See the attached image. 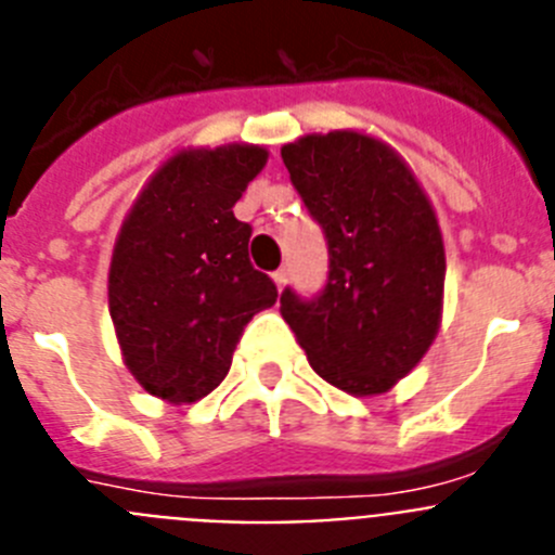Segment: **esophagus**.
I'll return each mask as SVG.
<instances>
[{"instance_id":"34e87169","label":"esophagus","mask_w":555,"mask_h":555,"mask_svg":"<svg viewBox=\"0 0 555 555\" xmlns=\"http://www.w3.org/2000/svg\"><path fill=\"white\" fill-rule=\"evenodd\" d=\"M272 278H274V283H278V288H283L288 283V269L281 267V269H278V272L272 274Z\"/></svg>"}]
</instances>
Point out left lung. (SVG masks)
<instances>
[{"mask_svg":"<svg viewBox=\"0 0 555 555\" xmlns=\"http://www.w3.org/2000/svg\"><path fill=\"white\" fill-rule=\"evenodd\" d=\"M292 185L327 244V281L281 313L313 372L347 395H380L434 345L444 292L439 222L409 166L352 130L281 150Z\"/></svg>","mask_w":555,"mask_h":555,"instance_id":"obj_1","label":"left lung"}]
</instances>
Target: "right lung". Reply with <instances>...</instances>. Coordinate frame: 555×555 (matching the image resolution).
Returning <instances> with one entry per match:
<instances>
[{"instance_id":"add662e5","label":"right lung","mask_w":555,"mask_h":555,"mask_svg":"<svg viewBox=\"0 0 555 555\" xmlns=\"http://www.w3.org/2000/svg\"><path fill=\"white\" fill-rule=\"evenodd\" d=\"M267 150L180 152L146 183L113 249L107 300L127 370L150 395L197 403L224 380L278 286L249 263L253 228L233 217Z\"/></svg>"}]
</instances>
